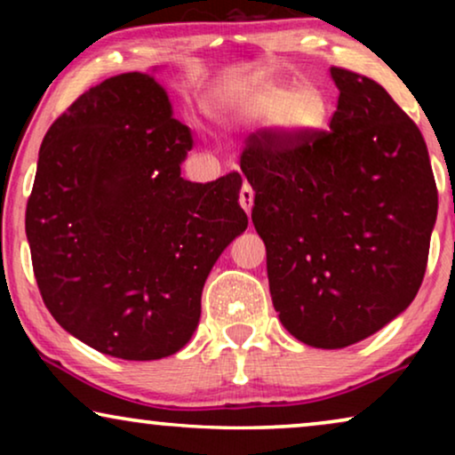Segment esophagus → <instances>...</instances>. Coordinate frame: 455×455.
<instances>
[{
    "mask_svg": "<svg viewBox=\"0 0 455 455\" xmlns=\"http://www.w3.org/2000/svg\"><path fill=\"white\" fill-rule=\"evenodd\" d=\"M252 201H254L252 186L248 184V182H244V184H242V188H240V204H242V209H244L248 215H251V211H252Z\"/></svg>",
    "mask_w": 455,
    "mask_h": 455,
    "instance_id": "34e87169",
    "label": "esophagus"
}]
</instances>
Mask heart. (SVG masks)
<instances>
[{
    "mask_svg": "<svg viewBox=\"0 0 455 455\" xmlns=\"http://www.w3.org/2000/svg\"><path fill=\"white\" fill-rule=\"evenodd\" d=\"M248 120H273L279 132L290 139H304L327 124L329 103L319 86L300 83L296 86L260 84L242 101Z\"/></svg>",
    "mask_w": 455,
    "mask_h": 455,
    "instance_id": "obj_1",
    "label": "heart"
}]
</instances>
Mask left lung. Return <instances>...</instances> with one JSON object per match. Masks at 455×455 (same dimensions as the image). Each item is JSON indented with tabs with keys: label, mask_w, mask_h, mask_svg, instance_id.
<instances>
[{
	"label": "left lung",
	"mask_w": 455,
	"mask_h": 455,
	"mask_svg": "<svg viewBox=\"0 0 455 455\" xmlns=\"http://www.w3.org/2000/svg\"><path fill=\"white\" fill-rule=\"evenodd\" d=\"M331 76L339 97L329 130L290 139L263 128L240 155L273 307L296 339L325 350L410 307L437 220L419 126L372 78L338 66Z\"/></svg>",
	"instance_id": "1"
}]
</instances>
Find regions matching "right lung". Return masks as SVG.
Returning a JSON list of instances; mask_svg holds the SVG:
<instances>
[{"mask_svg":"<svg viewBox=\"0 0 455 455\" xmlns=\"http://www.w3.org/2000/svg\"><path fill=\"white\" fill-rule=\"evenodd\" d=\"M195 145L155 78L117 74L47 130L27 203L33 271L68 333L124 360L188 344L204 279L248 226L242 176H180Z\"/></svg>","mask_w":455,"mask_h":455,"instance_id":"obj_1","label":"right lung"}]
</instances>
